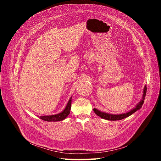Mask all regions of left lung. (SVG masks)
I'll return each mask as SVG.
<instances>
[{
	"label": "left lung",
	"mask_w": 161,
	"mask_h": 161,
	"mask_svg": "<svg viewBox=\"0 0 161 161\" xmlns=\"http://www.w3.org/2000/svg\"><path fill=\"white\" fill-rule=\"evenodd\" d=\"M147 86H145L144 89V92H143V97H142V99L141 100V101L140 103L136 105V108L133 109H131L130 111H128V113H125V114H119V115H113V114H107V113H104V112H101L100 111H99L98 109H97L95 108L93 109V111L99 117H101V118L107 119V120H111V121H115V120H120V119H124L125 118H127V117L131 115V114H133L136 111L139 110L141 108H142V106L144 103V101L145 99V96H146V93H147Z\"/></svg>",
	"instance_id": "left-lung-1"
}]
</instances>
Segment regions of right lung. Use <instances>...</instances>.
I'll use <instances>...</instances> for the list:
<instances>
[{
  "label": "right lung",
  "mask_w": 161,
  "mask_h": 161,
  "mask_svg": "<svg viewBox=\"0 0 161 161\" xmlns=\"http://www.w3.org/2000/svg\"><path fill=\"white\" fill-rule=\"evenodd\" d=\"M71 103H72V99H70L69 101L68 102L66 105V108L64 110L62 111L61 113L56 114V115H43L40 116V119L47 121H58L64 119L66 117L69 115L70 112V108H71Z\"/></svg>",
  "instance_id": "add662e5"
}]
</instances>
